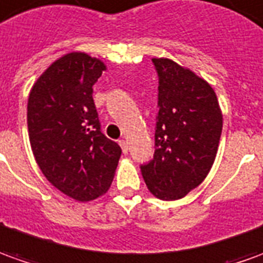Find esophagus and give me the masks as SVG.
Listing matches in <instances>:
<instances>
[{"mask_svg":"<svg viewBox=\"0 0 263 263\" xmlns=\"http://www.w3.org/2000/svg\"><path fill=\"white\" fill-rule=\"evenodd\" d=\"M119 144L121 146V150H123V153H127L128 150V144L126 140H119Z\"/></svg>","mask_w":263,"mask_h":263,"instance_id":"obj_1","label":"esophagus"}]
</instances>
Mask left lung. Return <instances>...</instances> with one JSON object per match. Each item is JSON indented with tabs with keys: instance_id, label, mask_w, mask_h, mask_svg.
Instances as JSON below:
<instances>
[{
	"instance_id": "left-lung-1",
	"label": "left lung",
	"mask_w": 263,
	"mask_h": 263,
	"mask_svg": "<svg viewBox=\"0 0 263 263\" xmlns=\"http://www.w3.org/2000/svg\"><path fill=\"white\" fill-rule=\"evenodd\" d=\"M159 87L155 155L140 164L159 199L176 200L203 182L218 152L222 113L204 80L167 59H153Z\"/></svg>"
}]
</instances>
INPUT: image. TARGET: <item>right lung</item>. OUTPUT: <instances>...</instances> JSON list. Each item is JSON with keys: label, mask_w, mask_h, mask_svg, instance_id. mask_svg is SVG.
Masks as SVG:
<instances>
[{"label": "right lung", "mask_w": 263, "mask_h": 263, "mask_svg": "<svg viewBox=\"0 0 263 263\" xmlns=\"http://www.w3.org/2000/svg\"><path fill=\"white\" fill-rule=\"evenodd\" d=\"M106 66L84 52L52 63L28 97L32 153L48 182L80 202L110 187L120 146L101 132L93 86Z\"/></svg>", "instance_id": "add662e5"}]
</instances>
